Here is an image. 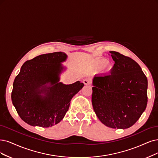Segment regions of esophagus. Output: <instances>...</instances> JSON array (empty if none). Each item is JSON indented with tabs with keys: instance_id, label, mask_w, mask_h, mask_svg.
<instances>
[{
	"instance_id": "esophagus-1",
	"label": "esophagus",
	"mask_w": 158,
	"mask_h": 158,
	"mask_svg": "<svg viewBox=\"0 0 158 158\" xmlns=\"http://www.w3.org/2000/svg\"><path fill=\"white\" fill-rule=\"evenodd\" d=\"M83 82V83H84L85 85H91V82H90V81L89 79H84Z\"/></svg>"
}]
</instances>
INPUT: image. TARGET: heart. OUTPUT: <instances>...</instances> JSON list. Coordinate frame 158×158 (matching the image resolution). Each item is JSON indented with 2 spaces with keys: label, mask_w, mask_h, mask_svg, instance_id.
I'll return each mask as SVG.
<instances>
[{
  "label": "heart",
  "mask_w": 158,
  "mask_h": 158,
  "mask_svg": "<svg viewBox=\"0 0 158 158\" xmlns=\"http://www.w3.org/2000/svg\"><path fill=\"white\" fill-rule=\"evenodd\" d=\"M94 66L97 68L102 66L103 69L106 73H110L113 69V64L107 60L105 59V58H100V59L94 60Z\"/></svg>",
  "instance_id": "heart-1"
}]
</instances>
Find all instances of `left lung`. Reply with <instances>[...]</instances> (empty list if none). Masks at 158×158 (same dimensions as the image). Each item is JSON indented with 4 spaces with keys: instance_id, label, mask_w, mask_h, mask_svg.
<instances>
[{
    "instance_id": "left-lung-1",
    "label": "left lung",
    "mask_w": 158,
    "mask_h": 158,
    "mask_svg": "<svg viewBox=\"0 0 158 158\" xmlns=\"http://www.w3.org/2000/svg\"><path fill=\"white\" fill-rule=\"evenodd\" d=\"M110 75L93 79L92 103L98 118L107 127L126 129L139 120L148 102V80L139 64L116 51Z\"/></svg>"
}]
</instances>
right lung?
<instances>
[{"label":"right lung","mask_w":158,"mask_h":158,"mask_svg":"<svg viewBox=\"0 0 158 158\" xmlns=\"http://www.w3.org/2000/svg\"><path fill=\"white\" fill-rule=\"evenodd\" d=\"M66 57L64 52H55L23 64L14 80L11 100L20 118L28 124L48 127L58 124L68 111L72 98L84 86L79 81L67 85L58 83L63 69L60 62ZM48 83L52 86L46 87ZM42 93L44 97L40 95Z\"/></svg>","instance_id":"right-lung-1"}]
</instances>
